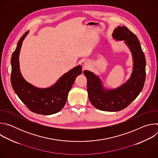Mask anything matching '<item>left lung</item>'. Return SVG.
<instances>
[{
    "instance_id": "obj_1",
    "label": "left lung",
    "mask_w": 158,
    "mask_h": 158,
    "mask_svg": "<svg viewBox=\"0 0 158 158\" xmlns=\"http://www.w3.org/2000/svg\"><path fill=\"white\" fill-rule=\"evenodd\" d=\"M117 40H124L132 56L133 69L129 79L114 89H105L98 76L84 71L87 78V91L90 102L96 108L116 112L127 107L143 88L146 79V59L137 36L125 26H118L112 33Z\"/></svg>"
}]
</instances>
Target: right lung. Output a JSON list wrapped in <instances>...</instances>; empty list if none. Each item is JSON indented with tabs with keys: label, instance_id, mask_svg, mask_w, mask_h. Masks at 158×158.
I'll return each mask as SVG.
<instances>
[{
	"label": "right lung",
	"instance_id": "1",
	"mask_svg": "<svg viewBox=\"0 0 158 158\" xmlns=\"http://www.w3.org/2000/svg\"><path fill=\"white\" fill-rule=\"evenodd\" d=\"M28 33L27 31L21 37L12 55L11 84L19 98L31 111L42 115L53 114L64 107L76 78L82 73V67L80 65L74 67L48 88H38L27 82L20 73L19 57L22 42Z\"/></svg>",
	"mask_w": 158,
	"mask_h": 158
}]
</instances>
